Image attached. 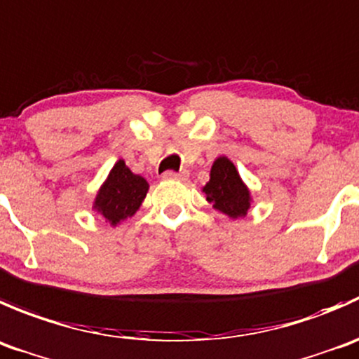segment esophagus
<instances>
[{"instance_id":"1","label":"esophagus","mask_w":359,"mask_h":359,"mask_svg":"<svg viewBox=\"0 0 359 359\" xmlns=\"http://www.w3.org/2000/svg\"><path fill=\"white\" fill-rule=\"evenodd\" d=\"M162 178L165 181H184L188 178V172L187 171H181V172H175V171H165L162 175Z\"/></svg>"}]
</instances>
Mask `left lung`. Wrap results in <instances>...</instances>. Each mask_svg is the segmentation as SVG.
I'll use <instances>...</instances> for the list:
<instances>
[{
    "mask_svg": "<svg viewBox=\"0 0 359 359\" xmlns=\"http://www.w3.org/2000/svg\"><path fill=\"white\" fill-rule=\"evenodd\" d=\"M205 201L212 204L216 211L229 218H244L251 208V190L241 178L239 171L225 155H219L211 165L209 181L202 187Z\"/></svg>",
    "mask_w": 359,
    "mask_h": 359,
    "instance_id": "obj_1",
    "label": "left lung"
}]
</instances>
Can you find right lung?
<instances>
[{
    "instance_id": "obj_1",
    "label": "right lung",
    "mask_w": 359,
    "mask_h": 359,
    "mask_svg": "<svg viewBox=\"0 0 359 359\" xmlns=\"http://www.w3.org/2000/svg\"><path fill=\"white\" fill-rule=\"evenodd\" d=\"M148 188V181L143 176L134 175L126 165V161L118 158L99 187L92 202V211L102 216L111 226H118L136 215L147 197Z\"/></svg>"
}]
</instances>
